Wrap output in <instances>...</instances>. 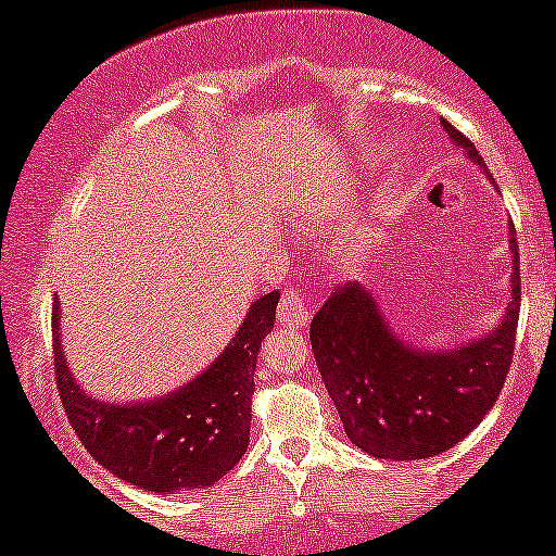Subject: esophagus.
I'll return each mask as SVG.
<instances>
[{
  "mask_svg": "<svg viewBox=\"0 0 556 556\" xmlns=\"http://www.w3.org/2000/svg\"><path fill=\"white\" fill-rule=\"evenodd\" d=\"M277 318L279 324H285V327H305V324L311 321V311H308V303H305L303 292H295V290L285 292L282 300H279Z\"/></svg>",
  "mask_w": 556,
  "mask_h": 556,
  "instance_id": "esophagus-1",
  "label": "esophagus"
}]
</instances>
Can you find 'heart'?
Returning a JSON list of instances; mask_svg holds the SVG:
<instances>
[{
	"mask_svg": "<svg viewBox=\"0 0 556 556\" xmlns=\"http://www.w3.org/2000/svg\"><path fill=\"white\" fill-rule=\"evenodd\" d=\"M308 222H318V216H311V219Z\"/></svg>",
	"mask_w": 556,
	"mask_h": 556,
	"instance_id": "1",
	"label": "heart"
}]
</instances>
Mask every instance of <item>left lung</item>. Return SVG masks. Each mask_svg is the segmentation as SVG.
Here are the masks:
<instances>
[{"mask_svg": "<svg viewBox=\"0 0 556 556\" xmlns=\"http://www.w3.org/2000/svg\"><path fill=\"white\" fill-rule=\"evenodd\" d=\"M452 143L486 172L476 146L442 119ZM489 175V172H486ZM509 303L489 334L452 350H420L389 329L368 287H337L311 321V348L344 433L381 460H424L446 452L486 418L515 353L520 253L509 222Z\"/></svg>", "mask_w": 556, "mask_h": 556, "instance_id": "1", "label": "left lung"}]
</instances>
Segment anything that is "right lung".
<instances>
[{"mask_svg":"<svg viewBox=\"0 0 556 556\" xmlns=\"http://www.w3.org/2000/svg\"><path fill=\"white\" fill-rule=\"evenodd\" d=\"M279 292H266L238 334L201 376L146 402L96 400L73 379L60 340V298L52 308L54 379L67 420L110 473L156 494L206 489L245 455L258 348L274 327Z\"/></svg>","mask_w":556,"mask_h":556,"instance_id":"right-lung-1","label":"right lung"}]
</instances>
